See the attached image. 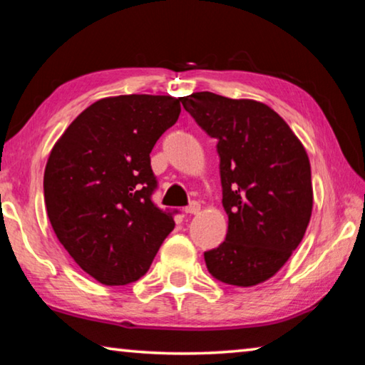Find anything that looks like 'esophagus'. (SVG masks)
<instances>
[{"label": "esophagus", "instance_id": "obj_1", "mask_svg": "<svg viewBox=\"0 0 365 365\" xmlns=\"http://www.w3.org/2000/svg\"><path fill=\"white\" fill-rule=\"evenodd\" d=\"M201 211V205L197 201H191L190 206L185 207V212L187 214H200Z\"/></svg>", "mask_w": 365, "mask_h": 365}]
</instances>
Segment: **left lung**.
<instances>
[{
  "instance_id": "8db88e82",
  "label": "left lung",
  "mask_w": 365,
  "mask_h": 365,
  "mask_svg": "<svg viewBox=\"0 0 365 365\" xmlns=\"http://www.w3.org/2000/svg\"><path fill=\"white\" fill-rule=\"evenodd\" d=\"M180 101L197 125L217 140L228 228L225 242L205 252L209 274L227 285H259L285 265L311 220L307 153L267 104L211 91Z\"/></svg>"
}]
</instances>
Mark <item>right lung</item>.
<instances>
[{"label": "right lung", "instance_id": "obj_1", "mask_svg": "<svg viewBox=\"0 0 365 365\" xmlns=\"http://www.w3.org/2000/svg\"><path fill=\"white\" fill-rule=\"evenodd\" d=\"M180 98L120 95L80 113L49 153L48 219L78 267L103 285L145 275L175 222L153 205L150 153L180 115Z\"/></svg>", "mask_w": 365, "mask_h": 365}]
</instances>
